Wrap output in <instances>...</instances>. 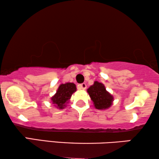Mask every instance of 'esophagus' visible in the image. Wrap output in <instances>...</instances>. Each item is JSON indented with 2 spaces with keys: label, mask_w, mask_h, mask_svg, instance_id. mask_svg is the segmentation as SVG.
Returning <instances> with one entry per match:
<instances>
[{
  "label": "esophagus",
  "mask_w": 159,
  "mask_h": 159,
  "mask_svg": "<svg viewBox=\"0 0 159 159\" xmlns=\"http://www.w3.org/2000/svg\"><path fill=\"white\" fill-rule=\"evenodd\" d=\"M79 88L81 89V90H85L87 88V85L85 83H82V84H80L79 85Z\"/></svg>",
  "instance_id": "esophagus-1"
}]
</instances>
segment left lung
I'll list each match as a JSON object with an SVG mask.
<instances>
[{
  "label": "left lung",
  "mask_w": 159,
  "mask_h": 159,
  "mask_svg": "<svg viewBox=\"0 0 159 159\" xmlns=\"http://www.w3.org/2000/svg\"><path fill=\"white\" fill-rule=\"evenodd\" d=\"M87 90L97 109H107L112 105L114 97L106 90L105 86L101 82H94V84Z\"/></svg>",
  "instance_id": "obj_1"
}]
</instances>
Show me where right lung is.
Returning <instances> with one entry per match:
<instances>
[{
  "instance_id": "1",
  "label": "right lung",
  "mask_w": 159,
  "mask_h": 159,
  "mask_svg": "<svg viewBox=\"0 0 159 159\" xmlns=\"http://www.w3.org/2000/svg\"><path fill=\"white\" fill-rule=\"evenodd\" d=\"M77 90L75 84L72 82H67L60 84L56 94L51 98L52 103L58 109H63L69 103V99L75 91Z\"/></svg>"
}]
</instances>
